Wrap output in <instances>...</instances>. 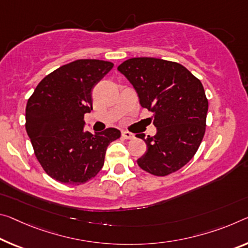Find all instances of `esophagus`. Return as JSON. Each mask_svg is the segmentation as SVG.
Segmentation results:
<instances>
[{
  "label": "esophagus",
  "instance_id": "obj_1",
  "mask_svg": "<svg viewBox=\"0 0 248 248\" xmlns=\"http://www.w3.org/2000/svg\"><path fill=\"white\" fill-rule=\"evenodd\" d=\"M121 136H123V138L125 139V140H131V139L135 138V136H133L131 132H128V131H123Z\"/></svg>",
  "mask_w": 248,
  "mask_h": 248
}]
</instances>
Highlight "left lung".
<instances>
[{"label": "left lung", "instance_id": "left-lung-1", "mask_svg": "<svg viewBox=\"0 0 248 248\" xmlns=\"http://www.w3.org/2000/svg\"><path fill=\"white\" fill-rule=\"evenodd\" d=\"M118 70L137 90L140 105L153 112L156 127L153 137L137 135L148 147L138 166L156 176L180 170L193 158L205 133L209 101L202 82L179 62L160 58H130Z\"/></svg>", "mask_w": 248, "mask_h": 248}]
</instances>
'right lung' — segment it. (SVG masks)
<instances>
[{
	"mask_svg": "<svg viewBox=\"0 0 248 248\" xmlns=\"http://www.w3.org/2000/svg\"><path fill=\"white\" fill-rule=\"evenodd\" d=\"M113 67L110 62L78 60L47 75L29 98L25 128L39 164L50 178L79 186L101 170L108 145L120 131L84 130L93 109V88Z\"/></svg>",
	"mask_w": 248,
	"mask_h": 248,
	"instance_id": "obj_1",
	"label": "right lung"
}]
</instances>
